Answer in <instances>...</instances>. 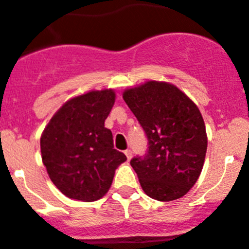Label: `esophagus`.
<instances>
[{
  "label": "esophagus",
  "mask_w": 249,
  "mask_h": 249,
  "mask_svg": "<svg viewBox=\"0 0 249 249\" xmlns=\"http://www.w3.org/2000/svg\"><path fill=\"white\" fill-rule=\"evenodd\" d=\"M124 153H125V156H126L127 160H130V159H131V157H132V151H131V149H126V151H125Z\"/></svg>",
  "instance_id": "34e87169"
}]
</instances>
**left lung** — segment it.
Here are the masks:
<instances>
[{
    "label": "left lung",
    "mask_w": 249,
    "mask_h": 249,
    "mask_svg": "<svg viewBox=\"0 0 249 249\" xmlns=\"http://www.w3.org/2000/svg\"><path fill=\"white\" fill-rule=\"evenodd\" d=\"M147 137L148 148L130 164L151 198L169 202L185 196L198 180L207 134L197 106L168 83L148 81L123 95Z\"/></svg>",
    "instance_id": "obj_1"
}]
</instances>
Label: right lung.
Listing matches in <instances>:
<instances>
[{
	"mask_svg": "<svg viewBox=\"0 0 249 249\" xmlns=\"http://www.w3.org/2000/svg\"><path fill=\"white\" fill-rule=\"evenodd\" d=\"M115 101L113 90L91 91L64 103L41 136L43 165L55 187L67 197L83 202L102 198L109 190L115 169L126 156L113 144L105 127Z\"/></svg>",
	"mask_w": 249,
	"mask_h": 249,
	"instance_id": "obj_1",
	"label": "right lung"
}]
</instances>
